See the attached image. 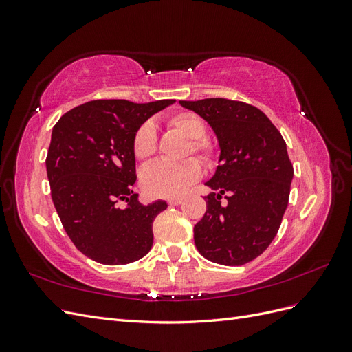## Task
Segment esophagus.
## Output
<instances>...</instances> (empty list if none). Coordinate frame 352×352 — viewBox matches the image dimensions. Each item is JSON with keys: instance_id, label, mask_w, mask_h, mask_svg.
<instances>
[{"instance_id": "obj_1", "label": "esophagus", "mask_w": 352, "mask_h": 352, "mask_svg": "<svg viewBox=\"0 0 352 352\" xmlns=\"http://www.w3.org/2000/svg\"><path fill=\"white\" fill-rule=\"evenodd\" d=\"M182 201H184V198H182V197H179V198H170L167 202H168L170 206H179L180 202H182Z\"/></svg>"}]
</instances>
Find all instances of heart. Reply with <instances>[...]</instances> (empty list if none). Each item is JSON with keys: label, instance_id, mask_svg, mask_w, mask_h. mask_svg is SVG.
Masks as SVG:
<instances>
[{"label": "heart", "instance_id": "b5f03b06", "mask_svg": "<svg viewBox=\"0 0 352 352\" xmlns=\"http://www.w3.org/2000/svg\"><path fill=\"white\" fill-rule=\"evenodd\" d=\"M168 126L186 136L189 142L188 153L198 154L206 163H212L217 155L216 145L207 133V124L195 113H179L168 119ZM132 150L136 158L146 160L157 151V133L151 123H144L133 135ZM202 166L197 158H188L180 163L154 162L144 168L141 182L146 194L160 198H175L201 177Z\"/></svg>", "mask_w": 352, "mask_h": 352}]
</instances>
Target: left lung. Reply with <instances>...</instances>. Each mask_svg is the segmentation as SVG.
Instances as JSON below:
<instances>
[{
    "instance_id": "1",
    "label": "left lung",
    "mask_w": 352,
    "mask_h": 352,
    "mask_svg": "<svg viewBox=\"0 0 352 352\" xmlns=\"http://www.w3.org/2000/svg\"><path fill=\"white\" fill-rule=\"evenodd\" d=\"M214 131L220 155L206 185L207 211L194 228L199 254L242 265L267 250L287 207L294 167L280 132L254 105L226 98L179 101Z\"/></svg>"
}]
</instances>
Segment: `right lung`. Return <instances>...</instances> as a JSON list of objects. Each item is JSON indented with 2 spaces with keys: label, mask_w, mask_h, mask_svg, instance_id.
I'll return each instance as SVG.
<instances>
[{
  "label": "right lung",
  "mask_w": 352,
  "mask_h": 352,
  "mask_svg": "<svg viewBox=\"0 0 352 352\" xmlns=\"http://www.w3.org/2000/svg\"><path fill=\"white\" fill-rule=\"evenodd\" d=\"M173 102L95 100L52 127L45 162L51 198L74 247L91 260L129 264L151 250L153 221L167 204L138 199L132 141L140 126Z\"/></svg>",
  "instance_id": "1"
}]
</instances>
